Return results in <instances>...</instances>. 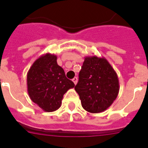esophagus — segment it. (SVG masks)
I'll return each instance as SVG.
<instances>
[{
	"mask_svg": "<svg viewBox=\"0 0 148 148\" xmlns=\"http://www.w3.org/2000/svg\"><path fill=\"white\" fill-rule=\"evenodd\" d=\"M73 83L75 84H76L77 82H78V78H77V77H75V78H73Z\"/></svg>",
	"mask_w": 148,
	"mask_h": 148,
	"instance_id": "obj_1",
	"label": "esophagus"
}]
</instances>
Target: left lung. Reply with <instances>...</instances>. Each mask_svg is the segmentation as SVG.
<instances>
[{
    "label": "left lung",
    "mask_w": 148,
    "mask_h": 148,
    "mask_svg": "<svg viewBox=\"0 0 148 148\" xmlns=\"http://www.w3.org/2000/svg\"><path fill=\"white\" fill-rule=\"evenodd\" d=\"M78 77L75 90L87 112L99 113L106 110L118 96V75L105 58L85 57Z\"/></svg>",
    "instance_id": "left-lung-1"
}]
</instances>
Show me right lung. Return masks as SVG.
<instances>
[{
  "label": "right lung",
  "mask_w": 148,
  "mask_h": 148,
  "mask_svg": "<svg viewBox=\"0 0 148 148\" xmlns=\"http://www.w3.org/2000/svg\"><path fill=\"white\" fill-rule=\"evenodd\" d=\"M27 91L31 100L45 112H53L61 105L63 96L75 84L57 64V56L46 53L32 64L27 73Z\"/></svg>",
  "instance_id": "right-lung-1"
}]
</instances>
